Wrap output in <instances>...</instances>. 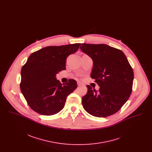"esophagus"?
Segmentation results:
<instances>
[{
  "label": "esophagus",
  "instance_id": "1",
  "mask_svg": "<svg viewBox=\"0 0 152 152\" xmlns=\"http://www.w3.org/2000/svg\"><path fill=\"white\" fill-rule=\"evenodd\" d=\"M77 86H78L79 87L83 86V84H82L81 82H80V81H77Z\"/></svg>",
  "mask_w": 152,
  "mask_h": 152
}]
</instances>
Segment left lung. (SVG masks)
<instances>
[{
  "label": "left lung",
  "mask_w": 152,
  "mask_h": 152,
  "mask_svg": "<svg viewBox=\"0 0 152 152\" xmlns=\"http://www.w3.org/2000/svg\"><path fill=\"white\" fill-rule=\"evenodd\" d=\"M80 48L93 60L91 73L100 87L99 91L87 85L82 98L83 108L97 117H106L117 112L130 97L133 71L123 51L107 44L83 43Z\"/></svg>",
  "instance_id": "left-lung-1"
}]
</instances>
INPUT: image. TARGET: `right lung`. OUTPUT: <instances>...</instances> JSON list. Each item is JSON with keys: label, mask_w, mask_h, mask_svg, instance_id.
<instances>
[{"label": "right lung", "mask_w": 152, "mask_h": 152, "mask_svg": "<svg viewBox=\"0 0 152 152\" xmlns=\"http://www.w3.org/2000/svg\"><path fill=\"white\" fill-rule=\"evenodd\" d=\"M80 43L49 46L32 53L23 66L20 88L30 108L51 116L61 110L66 97L77 88L76 81L61 84L56 75L65 70L66 58L78 50Z\"/></svg>", "instance_id": "add662e5"}]
</instances>
